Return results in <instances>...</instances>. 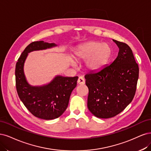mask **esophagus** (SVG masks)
Segmentation results:
<instances>
[{"label": "esophagus", "mask_w": 151, "mask_h": 151, "mask_svg": "<svg viewBox=\"0 0 151 151\" xmlns=\"http://www.w3.org/2000/svg\"><path fill=\"white\" fill-rule=\"evenodd\" d=\"M77 82L79 85H84L85 83V80L82 76H80V77H79V78H78V80Z\"/></svg>", "instance_id": "esophagus-1"}]
</instances>
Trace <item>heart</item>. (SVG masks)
<instances>
[{
  "label": "heart",
  "instance_id": "1",
  "mask_svg": "<svg viewBox=\"0 0 151 151\" xmlns=\"http://www.w3.org/2000/svg\"><path fill=\"white\" fill-rule=\"evenodd\" d=\"M111 48L106 43L91 41L78 47L74 52L77 61H85L86 68L91 71H97L104 68L111 56ZM75 66V63L71 61Z\"/></svg>",
  "mask_w": 151,
  "mask_h": 151
}]
</instances>
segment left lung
Listing matches in <instances>:
<instances>
[{
    "instance_id": "8db88e82",
    "label": "left lung",
    "mask_w": 151,
    "mask_h": 151,
    "mask_svg": "<svg viewBox=\"0 0 151 151\" xmlns=\"http://www.w3.org/2000/svg\"><path fill=\"white\" fill-rule=\"evenodd\" d=\"M119 48L118 56L110 65L85 76L89 93L90 112L100 119L111 118L122 111L132 101L139 69L130 47L113 40Z\"/></svg>"
}]
</instances>
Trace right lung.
<instances>
[{"label": "right lung", "instance_id": "add662e5", "mask_svg": "<svg viewBox=\"0 0 151 151\" xmlns=\"http://www.w3.org/2000/svg\"><path fill=\"white\" fill-rule=\"evenodd\" d=\"M55 46V43L43 41L32 42L22 52L16 65V85L19 99L34 116L45 120L56 119L64 113L78 77L58 75L48 84L32 86L27 81L24 65L28 53Z\"/></svg>", "mask_w": 151, "mask_h": 151}]
</instances>
